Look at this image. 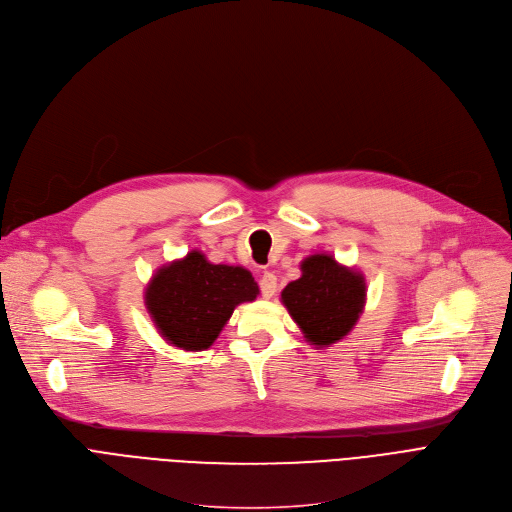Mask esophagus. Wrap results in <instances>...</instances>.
Returning <instances> with one entry per match:
<instances>
[{"mask_svg":"<svg viewBox=\"0 0 512 512\" xmlns=\"http://www.w3.org/2000/svg\"><path fill=\"white\" fill-rule=\"evenodd\" d=\"M259 288H261V294L265 298H271L276 294V288H278V278L271 274V271H263L261 278H259Z\"/></svg>","mask_w":512,"mask_h":512,"instance_id":"obj_1","label":"esophagus"}]
</instances>
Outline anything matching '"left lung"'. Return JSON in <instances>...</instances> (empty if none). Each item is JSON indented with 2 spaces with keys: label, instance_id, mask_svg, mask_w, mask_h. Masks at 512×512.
I'll return each mask as SVG.
<instances>
[{
  "label": "left lung",
  "instance_id": "left-lung-1",
  "mask_svg": "<svg viewBox=\"0 0 512 512\" xmlns=\"http://www.w3.org/2000/svg\"><path fill=\"white\" fill-rule=\"evenodd\" d=\"M300 271L302 276L282 290V302L306 342L329 348L354 329L364 311V276L327 253L306 257Z\"/></svg>",
  "mask_w": 512,
  "mask_h": 512
}]
</instances>
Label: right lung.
I'll return each mask as SVG.
<instances>
[{
    "instance_id": "obj_1",
    "label": "right lung",
    "mask_w": 512,
    "mask_h": 512,
    "mask_svg": "<svg viewBox=\"0 0 512 512\" xmlns=\"http://www.w3.org/2000/svg\"><path fill=\"white\" fill-rule=\"evenodd\" d=\"M259 286L241 265L210 263L201 251L162 265L146 288V309L168 344L187 352L208 350L234 313L253 302Z\"/></svg>"
}]
</instances>
